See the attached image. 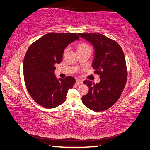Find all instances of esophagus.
I'll list each match as a JSON object with an SVG mask.
<instances>
[{
	"mask_svg": "<svg viewBox=\"0 0 150 150\" xmlns=\"http://www.w3.org/2000/svg\"><path fill=\"white\" fill-rule=\"evenodd\" d=\"M76 84H82L83 83V81L81 80H80V79H76Z\"/></svg>",
	"mask_w": 150,
	"mask_h": 150,
	"instance_id": "esophagus-1",
	"label": "esophagus"
}]
</instances>
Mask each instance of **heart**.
Segmentation results:
<instances>
[{
  "label": "heart",
  "mask_w": 150,
  "mask_h": 150,
  "mask_svg": "<svg viewBox=\"0 0 150 150\" xmlns=\"http://www.w3.org/2000/svg\"><path fill=\"white\" fill-rule=\"evenodd\" d=\"M69 49V47L65 48V49L64 50V55L67 54V52H68ZM88 50L91 51V47H90V45L88 44H86V43L82 42V43H80V44H78V52L88 51Z\"/></svg>",
  "instance_id": "heart-1"
}]
</instances>
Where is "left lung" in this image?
Segmentation results:
<instances>
[{"label":"left lung","instance_id":"left-lung-1","mask_svg":"<svg viewBox=\"0 0 150 150\" xmlns=\"http://www.w3.org/2000/svg\"><path fill=\"white\" fill-rule=\"evenodd\" d=\"M78 35L94 46L92 67L101 79L96 84L89 80L83 81L89 91L82 97V102L94 112L106 110L117 101L125 88L128 72L124 52L117 42L100 33Z\"/></svg>","mask_w":150,"mask_h":150}]
</instances>
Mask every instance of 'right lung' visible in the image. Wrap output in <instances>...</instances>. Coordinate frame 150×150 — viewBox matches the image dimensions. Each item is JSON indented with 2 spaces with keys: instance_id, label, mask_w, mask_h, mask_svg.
Instances as JSON below:
<instances>
[{
  "instance_id": "right-lung-1",
  "label": "right lung",
  "mask_w": 150,
  "mask_h": 150,
  "mask_svg": "<svg viewBox=\"0 0 150 150\" xmlns=\"http://www.w3.org/2000/svg\"><path fill=\"white\" fill-rule=\"evenodd\" d=\"M76 33H51L29 46L24 59V78L29 95L43 107L52 108L66 100L75 79L56 78L54 64H60L65 47L79 40Z\"/></svg>"
}]
</instances>
